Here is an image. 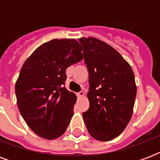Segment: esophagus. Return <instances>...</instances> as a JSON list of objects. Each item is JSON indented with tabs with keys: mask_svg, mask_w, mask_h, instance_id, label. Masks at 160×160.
<instances>
[{
	"mask_svg": "<svg viewBox=\"0 0 160 160\" xmlns=\"http://www.w3.org/2000/svg\"><path fill=\"white\" fill-rule=\"evenodd\" d=\"M84 95H85V92H84V91H80V92H79L77 94V96L79 98H81V97H83V96H84Z\"/></svg>",
	"mask_w": 160,
	"mask_h": 160,
	"instance_id": "obj_1",
	"label": "esophagus"
}]
</instances>
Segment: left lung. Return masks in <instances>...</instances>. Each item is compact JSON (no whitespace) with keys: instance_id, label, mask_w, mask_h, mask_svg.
Returning <instances> with one entry per match:
<instances>
[{"instance_id":"1","label":"left lung","mask_w":160,"mask_h":160,"mask_svg":"<svg viewBox=\"0 0 160 160\" xmlns=\"http://www.w3.org/2000/svg\"><path fill=\"white\" fill-rule=\"evenodd\" d=\"M79 41L89 72L90 101L83 113L89 134L100 141L119 136L131 119L136 97L134 75L129 64L112 46L94 37Z\"/></svg>"}]
</instances>
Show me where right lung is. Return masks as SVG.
<instances>
[{"label": "right lung", "mask_w": 160, "mask_h": 160, "mask_svg": "<svg viewBox=\"0 0 160 160\" xmlns=\"http://www.w3.org/2000/svg\"><path fill=\"white\" fill-rule=\"evenodd\" d=\"M75 39H54L42 44L21 67L16 83L19 111L38 136L55 139L67 129L76 95L64 87L69 66L83 59Z\"/></svg>", "instance_id": "obj_1"}]
</instances>
